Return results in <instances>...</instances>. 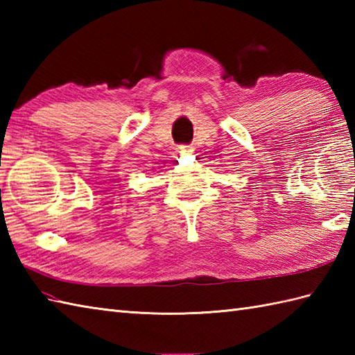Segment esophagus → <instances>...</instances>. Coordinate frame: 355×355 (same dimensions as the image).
Returning <instances> with one entry per match:
<instances>
[{
	"instance_id": "1",
	"label": "esophagus",
	"mask_w": 355,
	"mask_h": 355,
	"mask_svg": "<svg viewBox=\"0 0 355 355\" xmlns=\"http://www.w3.org/2000/svg\"><path fill=\"white\" fill-rule=\"evenodd\" d=\"M178 153L182 154V155H183V154H191V153H192V148H191V146H180V148H178Z\"/></svg>"
}]
</instances>
